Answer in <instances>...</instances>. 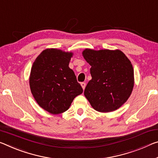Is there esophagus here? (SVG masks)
Instances as JSON below:
<instances>
[{"label": "esophagus", "instance_id": "34e87169", "mask_svg": "<svg viewBox=\"0 0 158 158\" xmlns=\"http://www.w3.org/2000/svg\"><path fill=\"white\" fill-rule=\"evenodd\" d=\"M81 86L82 88H83V89L84 90L85 87H86V83H85V82H81Z\"/></svg>", "mask_w": 158, "mask_h": 158}]
</instances>
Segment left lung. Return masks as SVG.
Listing matches in <instances>:
<instances>
[{
    "label": "left lung",
    "mask_w": 158,
    "mask_h": 158,
    "mask_svg": "<svg viewBox=\"0 0 158 158\" xmlns=\"http://www.w3.org/2000/svg\"><path fill=\"white\" fill-rule=\"evenodd\" d=\"M91 66L92 77L84 96L96 110H116L131 95L134 84V69L127 57L119 50L86 49L82 52Z\"/></svg>",
    "instance_id": "obj_1"
}]
</instances>
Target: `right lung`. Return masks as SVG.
Masks as SVG:
<instances>
[{
	"instance_id": "obj_1",
	"label": "right lung",
	"mask_w": 158,
	"mask_h": 158,
	"mask_svg": "<svg viewBox=\"0 0 158 158\" xmlns=\"http://www.w3.org/2000/svg\"><path fill=\"white\" fill-rule=\"evenodd\" d=\"M72 52L49 48L35 60L29 85L40 107L53 114L68 110L76 96L83 93L74 72L69 67Z\"/></svg>"
}]
</instances>
